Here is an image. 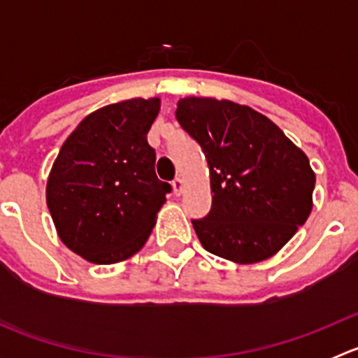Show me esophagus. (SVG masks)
<instances>
[{
    "label": "esophagus",
    "mask_w": 358,
    "mask_h": 358,
    "mask_svg": "<svg viewBox=\"0 0 358 358\" xmlns=\"http://www.w3.org/2000/svg\"><path fill=\"white\" fill-rule=\"evenodd\" d=\"M173 192H175V196H180V194L183 192V187H185V182H183V178H180V176H176L175 180H173Z\"/></svg>",
    "instance_id": "1"
}]
</instances>
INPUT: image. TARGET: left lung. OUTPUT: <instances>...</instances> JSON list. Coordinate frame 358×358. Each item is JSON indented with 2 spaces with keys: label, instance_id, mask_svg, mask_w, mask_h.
<instances>
[{
  "label": "left lung",
  "instance_id": "left-lung-1",
  "mask_svg": "<svg viewBox=\"0 0 358 358\" xmlns=\"http://www.w3.org/2000/svg\"><path fill=\"white\" fill-rule=\"evenodd\" d=\"M176 119L209 166L211 211L192 220L202 248L239 265L279 252L313 208L306 154L266 115L230 100L187 96Z\"/></svg>",
  "mask_w": 358,
  "mask_h": 358
}]
</instances>
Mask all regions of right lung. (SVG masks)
<instances>
[{"instance_id":"1","label":"right lung","mask_w":358,"mask_h":358,"mask_svg":"<svg viewBox=\"0 0 358 358\" xmlns=\"http://www.w3.org/2000/svg\"><path fill=\"white\" fill-rule=\"evenodd\" d=\"M161 100L129 99L86 115L67 136L46 182L60 241L96 265L138 252L171 185L156 175L147 133Z\"/></svg>"}]
</instances>
